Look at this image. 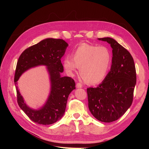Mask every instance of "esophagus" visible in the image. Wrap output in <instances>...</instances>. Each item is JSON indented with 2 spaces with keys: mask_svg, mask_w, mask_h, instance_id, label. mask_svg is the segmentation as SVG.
<instances>
[{
  "mask_svg": "<svg viewBox=\"0 0 149 149\" xmlns=\"http://www.w3.org/2000/svg\"><path fill=\"white\" fill-rule=\"evenodd\" d=\"M76 88H82V84L79 83H78L77 84H76Z\"/></svg>",
  "mask_w": 149,
  "mask_h": 149,
  "instance_id": "esophagus-1",
  "label": "esophagus"
}]
</instances>
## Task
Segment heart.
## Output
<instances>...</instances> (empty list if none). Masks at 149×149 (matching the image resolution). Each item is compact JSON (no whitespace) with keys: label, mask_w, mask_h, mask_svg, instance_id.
<instances>
[{"label":"heart","mask_w":149,"mask_h":149,"mask_svg":"<svg viewBox=\"0 0 149 149\" xmlns=\"http://www.w3.org/2000/svg\"><path fill=\"white\" fill-rule=\"evenodd\" d=\"M73 58L67 56L63 65L66 73L72 76L80 68V74L89 84L100 83L109 71L112 54L109 49L104 46L83 43L72 53Z\"/></svg>","instance_id":"1"}]
</instances>
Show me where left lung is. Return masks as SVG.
Masks as SVG:
<instances>
[{
    "mask_svg": "<svg viewBox=\"0 0 149 149\" xmlns=\"http://www.w3.org/2000/svg\"><path fill=\"white\" fill-rule=\"evenodd\" d=\"M112 48L110 71L96 88L87 89L88 107L92 115L103 123L119 119L131 106L136 84V71L130 53L110 37L98 38Z\"/></svg>",
    "mask_w": 149,
    "mask_h": 149,
    "instance_id": "1",
    "label": "left lung"
}]
</instances>
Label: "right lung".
Listing matches in <instances>:
<instances>
[{
	"instance_id": "obj_1",
	"label": "right lung",
	"mask_w": 149,
	"mask_h": 149,
	"mask_svg": "<svg viewBox=\"0 0 149 149\" xmlns=\"http://www.w3.org/2000/svg\"><path fill=\"white\" fill-rule=\"evenodd\" d=\"M68 46V44L62 39L46 38L26 48L18 60L14 78L17 102L22 110L36 123L49 125L59 120L65 114L69 94L76 88L73 79L61 76L64 70L61 58ZM42 65L47 67L51 81V92L45 104L34 110L24 101L17 89V81L24 72Z\"/></svg>"
}]
</instances>
